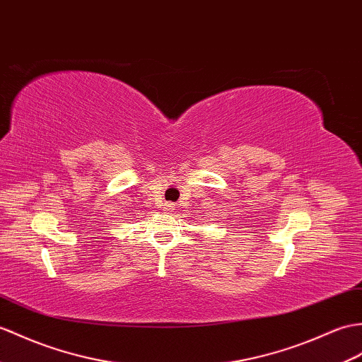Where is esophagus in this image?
Wrapping results in <instances>:
<instances>
[{"label":"esophagus","instance_id":"1","mask_svg":"<svg viewBox=\"0 0 362 362\" xmlns=\"http://www.w3.org/2000/svg\"><path fill=\"white\" fill-rule=\"evenodd\" d=\"M174 208H175L174 204H166V205H165V211H173Z\"/></svg>","mask_w":362,"mask_h":362}]
</instances>
